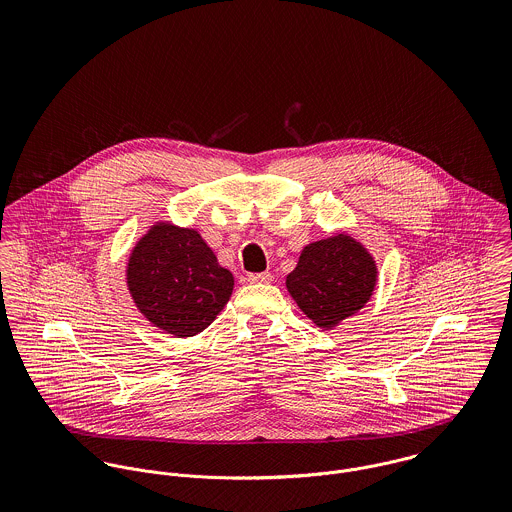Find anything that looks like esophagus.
I'll return each mask as SVG.
<instances>
[{
    "mask_svg": "<svg viewBox=\"0 0 512 512\" xmlns=\"http://www.w3.org/2000/svg\"><path fill=\"white\" fill-rule=\"evenodd\" d=\"M248 282H250V284H268V282H272V274H270V272L248 274Z\"/></svg>",
    "mask_w": 512,
    "mask_h": 512,
    "instance_id": "1",
    "label": "esophagus"
}]
</instances>
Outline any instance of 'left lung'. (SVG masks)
<instances>
[{"label": "left lung", "mask_w": 512, "mask_h": 512, "mask_svg": "<svg viewBox=\"0 0 512 512\" xmlns=\"http://www.w3.org/2000/svg\"><path fill=\"white\" fill-rule=\"evenodd\" d=\"M286 284L315 325L333 327L365 305L376 284V268L359 242L339 234L305 246Z\"/></svg>", "instance_id": "8db88e82"}]
</instances>
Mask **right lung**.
Masks as SVG:
<instances>
[{"mask_svg": "<svg viewBox=\"0 0 512 512\" xmlns=\"http://www.w3.org/2000/svg\"><path fill=\"white\" fill-rule=\"evenodd\" d=\"M232 274L220 268L205 240L189 228L155 224L128 262V288L147 319L177 337L207 329L232 293Z\"/></svg>", "mask_w": 512, "mask_h": 512, "instance_id": "right-lung-1", "label": "right lung"}]
</instances>
